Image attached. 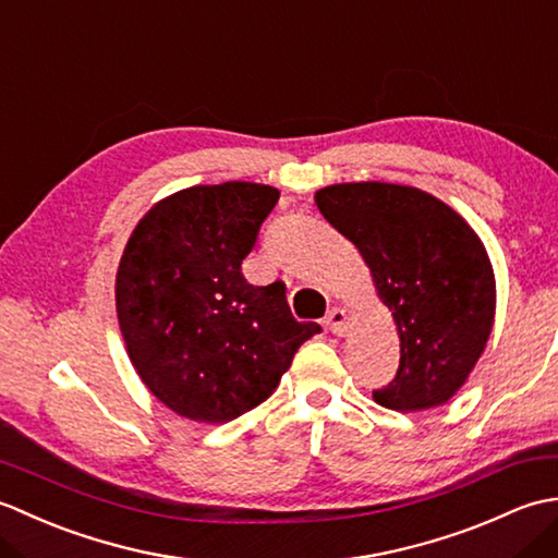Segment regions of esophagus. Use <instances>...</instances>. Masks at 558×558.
I'll return each instance as SVG.
<instances>
[{"instance_id":"34e87169","label":"esophagus","mask_w":558,"mask_h":558,"mask_svg":"<svg viewBox=\"0 0 558 558\" xmlns=\"http://www.w3.org/2000/svg\"><path fill=\"white\" fill-rule=\"evenodd\" d=\"M324 324H326V328L333 336H342L348 330V314H345V310H338V306H333V310L326 314Z\"/></svg>"}]
</instances>
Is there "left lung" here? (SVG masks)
I'll return each mask as SVG.
<instances>
[{"label": "left lung", "mask_w": 558, "mask_h": 558, "mask_svg": "<svg viewBox=\"0 0 558 558\" xmlns=\"http://www.w3.org/2000/svg\"><path fill=\"white\" fill-rule=\"evenodd\" d=\"M314 204L357 246L398 330V374L374 400L396 412L444 405L468 384L494 326L496 278L480 234L417 186L328 184Z\"/></svg>", "instance_id": "8db88e82"}]
</instances>
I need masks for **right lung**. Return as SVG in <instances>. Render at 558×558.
<instances>
[{
    "label": "right lung",
    "mask_w": 558,
    "mask_h": 558,
    "mask_svg": "<svg viewBox=\"0 0 558 558\" xmlns=\"http://www.w3.org/2000/svg\"><path fill=\"white\" fill-rule=\"evenodd\" d=\"M280 192L196 184L156 201L129 234L117 322L144 386L180 417L222 424L278 388L318 324L290 314L286 286H248L242 260Z\"/></svg>",
    "instance_id": "obj_1"
}]
</instances>
